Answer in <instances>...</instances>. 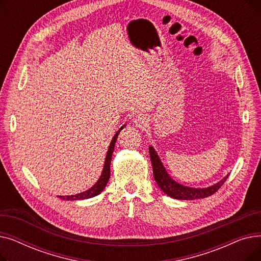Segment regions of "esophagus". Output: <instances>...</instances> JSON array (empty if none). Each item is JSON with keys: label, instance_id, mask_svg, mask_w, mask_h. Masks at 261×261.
I'll return each mask as SVG.
<instances>
[{"label": "esophagus", "instance_id": "obj_1", "mask_svg": "<svg viewBox=\"0 0 261 261\" xmlns=\"http://www.w3.org/2000/svg\"><path fill=\"white\" fill-rule=\"evenodd\" d=\"M133 122H134V125L138 127V128H143L144 129L148 125V119L144 115H139V116H136L133 119Z\"/></svg>", "mask_w": 261, "mask_h": 261}]
</instances>
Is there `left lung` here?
<instances>
[{
  "instance_id": "left-lung-1",
  "label": "left lung",
  "mask_w": 261,
  "mask_h": 261,
  "mask_svg": "<svg viewBox=\"0 0 261 261\" xmlns=\"http://www.w3.org/2000/svg\"><path fill=\"white\" fill-rule=\"evenodd\" d=\"M149 152H150V160H151L152 168H153V176L156 184L164 191V193L173 199L195 200V199L207 198L213 194H215L216 191L224 184V182L228 177V174H227L221 181H219L218 183L206 188H193V187L184 186L180 183L175 182L168 174V172L166 171L165 167H164L161 159L159 158L156 151L152 146L149 147Z\"/></svg>"
}]
</instances>
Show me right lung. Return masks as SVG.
I'll use <instances>...</instances> for the list:
<instances>
[{
    "mask_svg": "<svg viewBox=\"0 0 261 261\" xmlns=\"http://www.w3.org/2000/svg\"><path fill=\"white\" fill-rule=\"evenodd\" d=\"M125 127L122 126L121 128H119V130L116 132V134L114 135V138L111 141V144L109 146L108 152L106 155V160H105V164H103V169L101 172V175L98 179V181L96 182L90 189L84 191V193H80L77 195H72V196H58L60 199L62 200H67V201H75V200H85V199H90L93 198L95 196H98L101 191L105 189L109 179H110V165H111V160H112V154L114 151V147H115V143L117 140V136L120 132V130Z\"/></svg>",
    "mask_w": 261,
    "mask_h": 261,
    "instance_id": "add662e5",
    "label": "right lung"
}]
</instances>
